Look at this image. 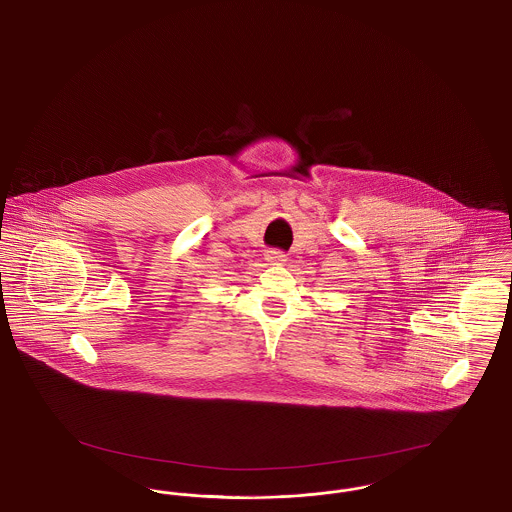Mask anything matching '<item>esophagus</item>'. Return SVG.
<instances>
[{
    "label": "esophagus",
    "instance_id": "obj_1",
    "mask_svg": "<svg viewBox=\"0 0 512 512\" xmlns=\"http://www.w3.org/2000/svg\"><path fill=\"white\" fill-rule=\"evenodd\" d=\"M265 259H267V263H270V265H282L286 261V255L280 249H268Z\"/></svg>",
    "mask_w": 512,
    "mask_h": 512
}]
</instances>
